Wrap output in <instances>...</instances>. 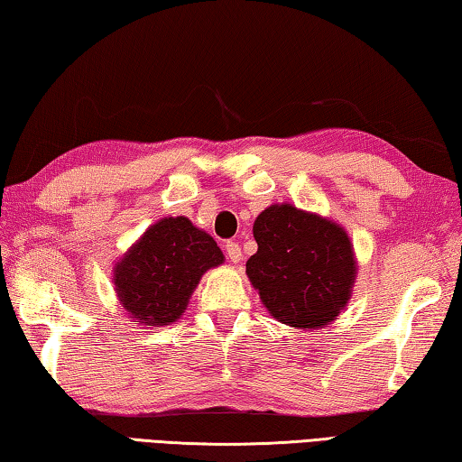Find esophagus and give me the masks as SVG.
Masks as SVG:
<instances>
[{"instance_id": "esophagus-1", "label": "esophagus", "mask_w": 462, "mask_h": 462, "mask_svg": "<svg viewBox=\"0 0 462 462\" xmlns=\"http://www.w3.org/2000/svg\"><path fill=\"white\" fill-rule=\"evenodd\" d=\"M225 252H226V258H229V262L233 263H239L244 260V252H241V247L239 244H236V241H229V244L225 245Z\"/></svg>"}]
</instances>
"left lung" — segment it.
Segmentation results:
<instances>
[{
    "instance_id": "left-lung-1",
    "label": "left lung",
    "mask_w": 462,
    "mask_h": 462,
    "mask_svg": "<svg viewBox=\"0 0 462 462\" xmlns=\"http://www.w3.org/2000/svg\"><path fill=\"white\" fill-rule=\"evenodd\" d=\"M258 252L245 263L262 305L299 329L328 328L352 297L358 262L342 225L294 204H270L255 217Z\"/></svg>"
}]
</instances>
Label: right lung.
<instances>
[{
    "label": "right lung",
    "instance_id": "obj_1",
    "mask_svg": "<svg viewBox=\"0 0 462 462\" xmlns=\"http://www.w3.org/2000/svg\"><path fill=\"white\" fill-rule=\"evenodd\" d=\"M223 262L217 241L190 218L163 217L115 263L112 282L128 319L160 328L184 315L204 272Z\"/></svg>",
    "mask_w": 462,
    "mask_h": 462
}]
</instances>
